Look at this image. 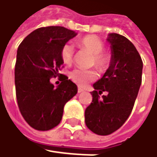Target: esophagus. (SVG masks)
Instances as JSON below:
<instances>
[{
    "instance_id": "obj_1",
    "label": "esophagus",
    "mask_w": 157,
    "mask_h": 157,
    "mask_svg": "<svg viewBox=\"0 0 157 157\" xmlns=\"http://www.w3.org/2000/svg\"><path fill=\"white\" fill-rule=\"evenodd\" d=\"M84 89L82 88H81V87H78V93H82V92H83Z\"/></svg>"
}]
</instances>
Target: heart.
<instances>
[{"label": "heart", "mask_w": 157, "mask_h": 157, "mask_svg": "<svg viewBox=\"0 0 157 157\" xmlns=\"http://www.w3.org/2000/svg\"><path fill=\"white\" fill-rule=\"evenodd\" d=\"M76 45L90 54V65H95L101 72L105 71L109 67L111 62V56L109 53L103 51L105 45L103 41L96 35H89L83 36L75 41ZM61 58L65 64L69 65L73 62V48L69 44H65L61 49ZM69 77L75 83L79 86H85L89 82L96 79L97 74L95 69H82L75 68L69 74Z\"/></svg>", "instance_id": "1"}]
</instances>
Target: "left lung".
<instances>
[{"label":"left lung","mask_w":157,"mask_h":157,"mask_svg":"<svg viewBox=\"0 0 157 157\" xmlns=\"http://www.w3.org/2000/svg\"><path fill=\"white\" fill-rule=\"evenodd\" d=\"M111 62L102 78L94 85L92 102L85 110V123L100 136L122 127L131 114L142 83L143 61L136 47L125 36L112 33ZM106 91L108 94L100 98Z\"/></svg>","instance_id":"obj_1"}]
</instances>
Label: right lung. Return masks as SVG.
<instances>
[{"instance_id":"add662e5","label":"right lung","mask_w":157,"mask_h":157,"mask_svg":"<svg viewBox=\"0 0 157 157\" xmlns=\"http://www.w3.org/2000/svg\"><path fill=\"white\" fill-rule=\"evenodd\" d=\"M76 35L63 27L37 29L21 42L14 68L16 100L30 127L46 131L61 122L66 102L77 93V86L62 74L61 49ZM61 75L57 88L50 82Z\"/></svg>"}]
</instances>
